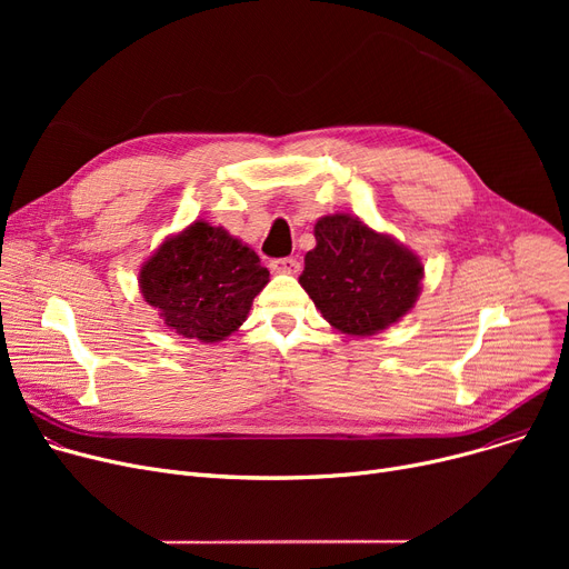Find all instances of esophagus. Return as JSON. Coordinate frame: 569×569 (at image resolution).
Instances as JSON below:
<instances>
[{
  "mask_svg": "<svg viewBox=\"0 0 569 569\" xmlns=\"http://www.w3.org/2000/svg\"><path fill=\"white\" fill-rule=\"evenodd\" d=\"M269 267H272V272H279V274H297V272H300V260H297V258H279V260L269 262Z\"/></svg>",
  "mask_w": 569,
  "mask_h": 569,
  "instance_id": "obj_1",
  "label": "esophagus"
}]
</instances>
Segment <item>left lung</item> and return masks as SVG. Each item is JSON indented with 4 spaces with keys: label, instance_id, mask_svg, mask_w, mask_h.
<instances>
[{
    "label": "left lung",
    "instance_id": "8db88e82",
    "mask_svg": "<svg viewBox=\"0 0 569 569\" xmlns=\"http://www.w3.org/2000/svg\"><path fill=\"white\" fill-rule=\"evenodd\" d=\"M313 234L300 283L339 332L371 337L415 307L425 264L395 237L350 214L318 219Z\"/></svg>",
    "mask_w": 569,
    "mask_h": 569
}]
</instances>
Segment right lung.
I'll return each mask as SVG.
<instances>
[{
  "label": "right lung",
  "mask_w": 569,
  "mask_h": 569,
  "mask_svg": "<svg viewBox=\"0 0 569 569\" xmlns=\"http://www.w3.org/2000/svg\"><path fill=\"white\" fill-rule=\"evenodd\" d=\"M269 272L253 249L221 226L193 221L144 260L140 292L179 337L214 343L249 316Z\"/></svg>",
  "instance_id": "1"
}]
</instances>
